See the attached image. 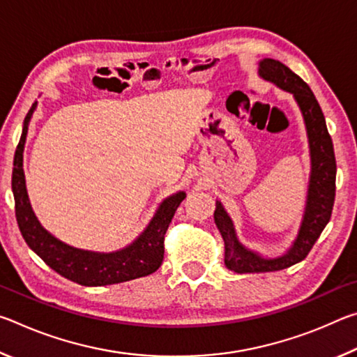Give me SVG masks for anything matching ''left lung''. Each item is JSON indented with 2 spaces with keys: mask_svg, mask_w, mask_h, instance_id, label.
<instances>
[{
  "mask_svg": "<svg viewBox=\"0 0 357 357\" xmlns=\"http://www.w3.org/2000/svg\"><path fill=\"white\" fill-rule=\"evenodd\" d=\"M258 75L282 91L293 94L302 113L310 151V176L304 214L289 249L279 257H263L257 250L241 243L231 217L215 200L214 222L225 243V266L238 274L273 273L289 268L304 259L317 243L319 234L328 225L335 198V155L334 144L326 128V119L318 100L301 77L273 58H264L258 63Z\"/></svg>",
  "mask_w": 357,
  "mask_h": 357,
  "instance_id": "left-lung-1",
  "label": "left lung"
}]
</instances>
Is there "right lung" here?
<instances>
[{
    "instance_id": "right-lung-1",
    "label": "right lung",
    "mask_w": 357,
    "mask_h": 357,
    "mask_svg": "<svg viewBox=\"0 0 357 357\" xmlns=\"http://www.w3.org/2000/svg\"><path fill=\"white\" fill-rule=\"evenodd\" d=\"M38 107V100L29 108L23 121L22 137L14 155L12 170V192L15 200V217L23 239L34 253L44 259L53 271L83 287H105L138 279L155 273L164 259V239L168 225L176 213L185 192L179 190L167 197L155 209L153 219L140 236L129 245L114 252H94L77 249L53 236L40 225L29 203L23 151H25L29 121Z\"/></svg>"
}]
</instances>
